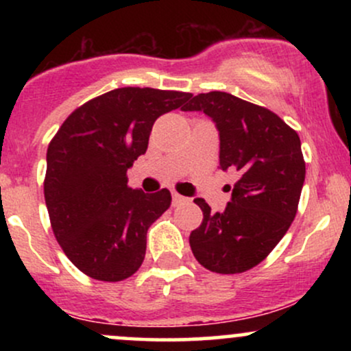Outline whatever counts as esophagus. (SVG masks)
<instances>
[{
    "instance_id": "obj_1",
    "label": "esophagus",
    "mask_w": 351,
    "mask_h": 351,
    "mask_svg": "<svg viewBox=\"0 0 351 351\" xmlns=\"http://www.w3.org/2000/svg\"><path fill=\"white\" fill-rule=\"evenodd\" d=\"M171 198H173V204H180V203H184V201H188V198H184V196L178 195L176 191L171 193Z\"/></svg>"
}]
</instances>
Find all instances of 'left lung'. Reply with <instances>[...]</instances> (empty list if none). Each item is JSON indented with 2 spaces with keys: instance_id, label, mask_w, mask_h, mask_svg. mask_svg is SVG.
<instances>
[{
  "instance_id": "left-lung-1",
  "label": "left lung",
  "mask_w": 351,
  "mask_h": 351,
  "mask_svg": "<svg viewBox=\"0 0 351 351\" xmlns=\"http://www.w3.org/2000/svg\"><path fill=\"white\" fill-rule=\"evenodd\" d=\"M203 112L219 132V168L239 180L223 213L203 198V223L189 234L196 261L217 274H239L263 263L297 215L305 162L300 138L279 115L228 92L198 94L181 107Z\"/></svg>"
}]
</instances>
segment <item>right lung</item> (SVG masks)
Instances as JSON below:
<instances>
[{
    "instance_id": "right-lung-1",
    "label": "right lung",
    "mask_w": 351,
    "mask_h": 351,
    "mask_svg": "<svg viewBox=\"0 0 351 351\" xmlns=\"http://www.w3.org/2000/svg\"><path fill=\"white\" fill-rule=\"evenodd\" d=\"M191 94L122 87L75 108L47 147L44 198L56 239L79 271L119 282L138 271L147 231L170 208L167 188L128 186L127 170L148 148L160 115Z\"/></svg>"
}]
</instances>
